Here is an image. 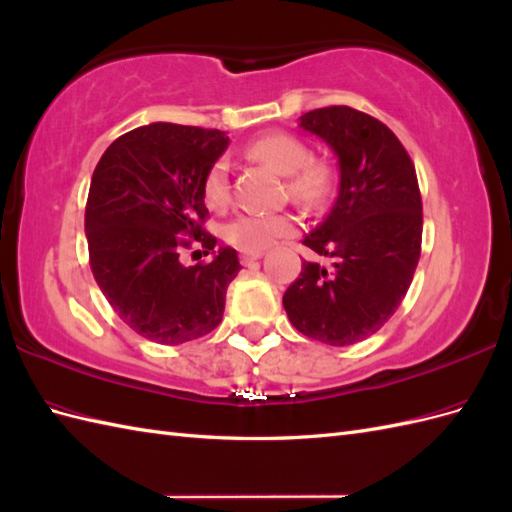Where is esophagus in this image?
<instances>
[{
  "label": "esophagus",
  "mask_w": 512,
  "mask_h": 512,
  "mask_svg": "<svg viewBox=\"0 0 512 512\" xmlns=\"http://www.w3.org/2000/svg\"><path fill=\"white\" fill-rule=\"evenodd\" d=\"M258 258H262V252H241V265L250 267L252 262L258 260Z\"/></svg>",
  "instance_id": "34e87169"
}]
</instances>
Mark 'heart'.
Listing matches in <instances>:
<instances>
[{
  "instance_id": "heart-1",
  "label": "heart",
  "mask_w": 512,
  "mask_h": 512,
  "mask_svg": "<svg viewBox=\"0 0 512 512\" xmlns=\"http://www.w3.org/2000/svg\"><path fill=\"white\" fill-rule=\"evenodd\" d=\"M252 158L269 164L275 173L286 177L288 194L301 205H318L327 196L331 173L322 162L309 160V149L297 136L286 132H269L247 147ZM228 164L218 160L205 177V198L211 205L228 200ZM297 230V218L290 213H243L226 224V241L241 252H262L277 239Z\"/></svg>"
}]
</instances>
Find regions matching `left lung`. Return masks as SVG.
Listing matches in <instances>:
<instances>
[{"label": "left lung", "instance_id": "8db88e82", "mask_svg": "<svg viewBox=\"0 0 512 512\" xmlns=\"http://www.w3.org/2000/svg\"><path fill=\"white\" fill-rule=\"evenodd\" d=\"M299 128L337 158V198L303 245L331 267L303 262L286 294L292 327L329 346L382 329L412 284L421 256L423 205L416 170L397 136L350 106L316 108Z\"/></svg>", "mask_w": 512, "mask_h": 512}]
</instances>
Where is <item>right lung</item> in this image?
I'll return each instance as SVG.
<instances>
[{"label": "right lung", "mask_w": 512, "mask_h": 512, "mask_svg": "<svg viewBox=\"0 0 512 512\" xmlns=\"http://www.w3.org/2000/svg\"><path fill=\"white\" fill-rule=\"evenodd\" d=\"M220 130L156 121L104 151L85 209L89 265L117 316L149 342L177 346L211 333L241 265L232 247L185 267L183 237L207 250L205 177L228 147Z\"/></svg>", "instance_id": "obj_1"}]
</instances>
